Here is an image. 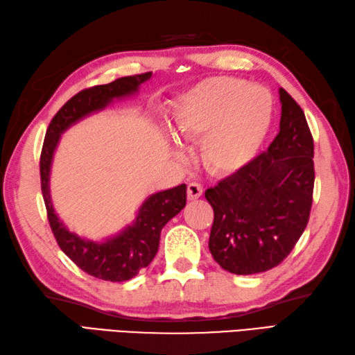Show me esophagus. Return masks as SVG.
Here are the masks:
<instances>
[{"label": "esophagus", "mask_w": 355, "mask_h": 355, "mask_svg": "<svg viewBox=\"0 0 355 355\" xmlns=\"http://www.w3.org/2000/svg\"><path fill=\"white\" fill-rule=\"evenodd\" d=\"M202 193H204V188H202L200 184H198V182H190V184H188V188H187L188 200L199 199L202 196Z\"/></svg>", "instance_id": "34e87169"}]
</instances>
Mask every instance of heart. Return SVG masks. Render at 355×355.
<instances>
[{"mask_svg":"<svg viewBox=\"0 0 355 355\" xmlns=\"http://www.w3.org/2000/svg\"><path fill=\"white\" fill-rule=\"evenodd\" d=\"M272 116V99L265 89L234 78H216L180 98L173 128L185 141L200 142V157L214 175L243 168L262 146ZM173 153L184 157L179 144Z\"/></svg>","mask_w":355,"mask_h":355,"instance_id":"1","label":"heart"}]
</instances>
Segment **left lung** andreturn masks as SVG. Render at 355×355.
I'll use <instances>...</instances> for the list:
<instances>
[{
	"label": "left lung",
	"mask_w": 355,
	"mask_h": 355,
	"mask_svg": "<svg viewBox=\"0 0 355 355\" xmlns=\"http://www.w3.org/2000/svg\"><path fill=\"white\" fill-rule=\"evenodd\" d=\"M279 93L280 132L268 150L205 191L214 211L209 251L223 270L241 276L284 262L313 205V135L300 105L286 90Z\"/></svg>",
	"instance_id": "left-lung-1"
}]
</instances>
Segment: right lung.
Listing matches in <instances>:
<instances>
[{"label":"right lung","instance_id":"add662e5","mask_svg":"<svg viewBox=\"0 0 355 355\" xmlns=\"http://www.w3.org/2000/svg\"><path fill=\"white\" fill-rule=\"evenodd\" d=\"M150 78L151 71H147V73L114 79L110 84L95 85L76 93L50 121L42 144L40 159L41 191L50 228L60 248L66 252L71 262L101 280L125 282L150 265L157 252L161 231L165 223L175 218L187 204V185L180 184L170 190L151 194L139 208L132 227H127L121 234L98 243L70 233L66 225L58 219L50 200V164L64 130L87 114L103 110L107 104L112 103L113 98L132 95L137 87Z\"/></svg>","mask_w":355,"mask_h":355}]
</instances>
